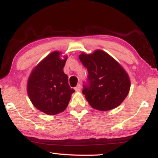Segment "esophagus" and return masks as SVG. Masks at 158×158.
I'll use <instances>...</instances> for the list:
<instances>
[{
	"instance_id": "34e87169",
	"label": "esophagus",
	"mask_w": 158,
	"mask_h": 158,
	"mask_svg": "<svg viewBox=\"0 0 158 158\" xmlns=\"http://www.w3.org/2000/svg\"><path fill=\"white\" fill-rule=\"evenodd\" d=\"M75 90L77 92H79L81 90V85L79 84L77 85V86L75 88Z\"/></svg>"
}]
</instances>
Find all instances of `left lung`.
I'll use <instances>...</instances> for the list:
<instances>
[{
	"label": "left lung",
	"instance_id": "left-lung-1",
	"mask_svg": "<svg viewBox=\"0 0 158 158\" xmlns=\"http://www.w3.org/2000/svg\"><path fill=\"white\" fill-rule=\"evenodd\" d=\"M79 59L88 72V84L82 94L94 109L109 110L122 103L129 92L131 82L126 70L102 50L81 52Z\"/></svg>",
	"mask_w": 158,
	"mask_h": 158
}]
</instances>
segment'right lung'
I'll list each match as a JSON object with an SVG mask.
<instances>
[{
    "label": "right lung",
    "mask_w": 158,
    "mask_h": 158,
    "mask_svg": "<svg viewBox=\"0 0 158 158\" xmlns=\"http://www.w3.org/2000/svg\"><path fill=\"white\" fill-rule=\"evenodd\" d=\"M60 55L59 51L49 54L32 70L27 81V94L32 103L48 115L64 111L75 92L63 70L68 57L62 59Z\"/></svg>",
    "instance_id": "obj_1"
}]
</instances>
